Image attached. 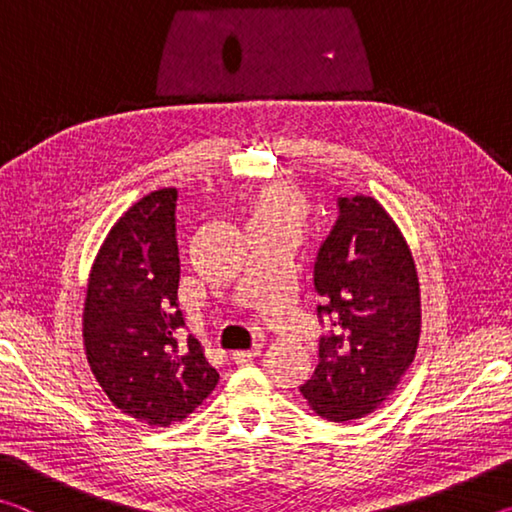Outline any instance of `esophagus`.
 Listing matches in <instances>:
<instances>
[{
	"label": "esophagus",
	"mask_w": 512,
	"mask_h": 512,
	"mask_svg": "<svg viewBox=\"0 0 512 512\" xmlns=\"http://www.w3.org/2000/svg\"><path fill=\"white\" fill-rule=\"evenodd\" d=\"M259 354V348H253V350H237V352H232L230 354V359L235 361V363H248V361H253L255 357Z\"/></svg>",
	"instance_id": "esophagus-1"
}]
</instances>
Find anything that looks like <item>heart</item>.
<instances>
[{"mask_svg": "<svg viewBox=\"0 0 512 512\" xmlns=\"http://www.w3.org/2000/svg\"><path fill=\"white\" fill-rule=\"evenodd\" d=\"M314 212L309 196L300 187L275 183L253 194L244 205L246 232H280L296 241Z\"/></svg>", "mask_w": 512, "mask_h": 512, "instance_id": "1", "label": "heart"}]
</instances>
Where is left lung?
Returning a JSON list of instances; mask_svg holds the SVG:
<instances>
[{
    "label": "left lung",
    "instance_id": "left-lung-1",
    "mask_svg": "<svg viewBox=\"0 0 512 512\" xmlns=\"http://www.w3.org/2000/svg\"><path fill=\"white\" fill-rule=\"evenodd\" d=\"M314 262L318 366L300 393L329 422L363 418L388 400L420 341V284L400 228L375 198L341 196Z\"/></svg>",
    "mask_w": 512,
    "mask_h": 512
}]
</instances>
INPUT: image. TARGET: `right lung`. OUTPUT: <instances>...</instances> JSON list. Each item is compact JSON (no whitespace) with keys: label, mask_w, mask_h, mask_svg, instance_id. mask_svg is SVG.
Returning <instances> with one entry per match:
<instances>
[{"label":"right lung","mask_w":512,"mask_h":512,"mask_svg":"<svg viewBox=\"0 0 512 512\" xmlns=\"http://www.w3.org/2000/svg\"><path fill=\"white\" fill-rule=\"evenodd\" d=\"M176 201V189H158L112 225L83 309L85 354L103 393L151 427L185 420L219 381L201 343L180 341Z\"/></svg>","instance_id":"obj_1"}]
</instances>
